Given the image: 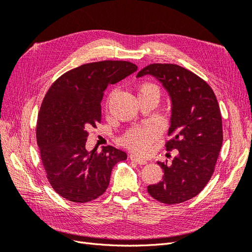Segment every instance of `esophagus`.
Masks as SVG:
<instances>
[{"mask_svg": "<svg viewBox=\"0 0 252 252\" xmlns=\"http://www.w3.org/2000/svg\"><path fill=\"white\" fill-rule=\"evenodd\" d=\"M130 159H131V161H134L135 163L140 164V165L147 164L146 159H144V158H139L138 156H135V155H130Z\"/></svg>", "mask_w": 252, "mask_h": 252, "instance_id": "esophagus-1", "label": "esophagus"}]
</instances>
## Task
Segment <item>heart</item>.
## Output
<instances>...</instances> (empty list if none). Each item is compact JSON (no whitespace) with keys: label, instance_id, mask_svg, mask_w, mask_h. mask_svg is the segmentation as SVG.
Listing matches in <instances>:
<instances>
[{"label":"heart","instance_id":"heart-1","mask_svg":"<svg viewBox=\"0 0 252 252\" xmlns=\"http://www.w3.org/2000/svg\"><path fill=\"white\" fill-rule=\"evenodd\" d=\"M150 91H155L158 94V89L154 84L145 83L139 87V95H143ZM114 94V91L111 93L109 98ZM158 136V132L156 128L150 126L145 127H135L128 130L123 138H122V144L139 154H146L149 150V146L154 143Z\"/></svg>","mask_w":252,"mask_h":252}]
</instances>
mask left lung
Listing matches in <instances>:
<instances>
[{"instance_id": "left-lung-1", "label": "left lung", "mask_w": 252, "mask_h": 252, "mask_svg": "<svg viewBox=\"0 0 252 252\" xmlns=\"http://www.w3.org/2000/svg\"><path fill=\"white\" fill-rule=\"evenodd\" d=\"M150 74L171 98L166 150L178 149L171 164L158 162L163 181L147 187L161 203L179 204L199 194L215 171L223 144L222 116L215 93L203 79L175 64H150L136 78Z\"/></svg>"}]
</instances>
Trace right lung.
I'll list each match as a JSON object with an SVG mask.
<instances>
[{
	"label": "right lung",
	"mask_w": 252,
	"mask_h": 252,
	"mask_svg": "<svg viewBox=\"0 0 252 252\" xmlns=\"http://www.w3.org/2000/svg\"><path fill=\"white\" fill-rule=\"evenodd\" d=\"M127 61L81 65L52 84L36 124V141L47 179L55 191L74 203H86L107 189L113 166L125 161L124 151L106 146L88 151V129L101 123V101L109 84L136 71Z\"/></svg>",
	"instance_id": "obj_1"
}]
</instances>
